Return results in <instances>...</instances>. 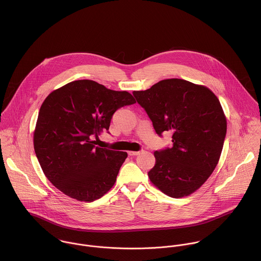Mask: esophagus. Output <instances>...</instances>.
I'll return each mask as SVG.
<instances>
[{
  "instance_id": "34e87169",
  "label": "esophagus",
  "mask_w": 261,
  "mask_h": 261,
  "mask_svg": "<svg viewBox=\"0 0 261 261\" xmlns=\"http://www.w3.org/2000/svg\"><path fill=\"white\" fill-rule=\"evenodd\" d=\"M142 151H129L128 152V155L129 156H137V155H139Z\"/></svg>"
}]
</instances>
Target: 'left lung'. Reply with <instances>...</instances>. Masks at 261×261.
<instances>
[{"instance_id":"left-lung-1","label":"left lung","mask_w":261,"mask_h":261,"mask_svg":"<svg viewBox=\"0 0 261 261\" xmlns=\"http://www.w3.org/2000/svg\"><path fill=\"white\" fill-rule=\"evenodd\" d=\"M137 102L162 136L172 131L173 147L154 153L150 180L164 194L182 198L193 194L216 169L226 134L220 100L207 87L171 79L134 91Z\"/></svg>"}]
</instances>
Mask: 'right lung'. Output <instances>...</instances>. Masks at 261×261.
<instances>
[{
    "label": "right lung",
    "mask_w": 261,
    "mask_h": 261,
    "mask_svg": "<svg viewBox=\"0 0 261 261\" xmlns=\"http://www.w3.org/2000/svg\"><path fill=\"white\" fill-rule=\"evenodd\" d=\"M136 103L127 91L93 81L69 82L53 91L40 106L34 147L48 180L81 201L100 199L115 184L126 152L95 147L108 131L115 111Z\"/></svg>",
    "instance_id": "right-lung-1"
}]
</instances>
